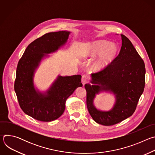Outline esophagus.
<instances>
[{"mask_svg": "<svg viewBox=\"0 0 155 155\" xmlns=\"http://www.w3.org/2000/svg\"><path fill=\"white\" fill-rule=\"evenodd\" d=\"M88 81H89V77L86 75H83L81 78V83H83V84H86Z\"/></svg>", "mask_w": 155, "mask_h": 155, "instance_id": "1", "label": "esophagus"}]
</instances>
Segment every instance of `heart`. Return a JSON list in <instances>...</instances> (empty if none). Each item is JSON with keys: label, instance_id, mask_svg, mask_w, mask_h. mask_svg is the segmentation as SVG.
Returning a JSON list of instances; mask_svg holds the SVG:
<instances>
[{"label": "heart", "instance_id": "heart-1", "mask_svg": "<svg viewBox=\"0 0 155 155\" xmlns=\"http://www.w3.org/2000/svg\"><path fill=\"white\" fill-rule=\"evenodd\" d=\"M118 48L114 43H110L105 40H97L90 43L84 51L86 58H94L91 65V69L95 72H99L111 64L118 54Z\"/></svg>", "mask_w": 155, "mask_h": 155}]
</instances>
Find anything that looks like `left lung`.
<instances>
[{
	"instance_id": "left-lung-1",
	"label": "left lung",
	"mask_w": 155,
	"mask_h": 155,
	"mask_svg": "<svg viewBox=\"0 0 155 155\" xmlns=\"http://www.w3.org/2000/svg\"><path fill=\"white\" fill-rule=\"evenodd\" d=\"M121 37L119 54L104 69L91 74L93 85H84L88 112L96 123L104 126L114 125L133 114L145 87L144 62L131 41L123 34ZM103 91L116 96V104L109 111H101L94 105L95 94Z\"/></svg>"
}]
</instances>
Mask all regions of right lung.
<instances>
[{"instance_id": "1", "label": "right lung", "mask_w": 155, "mask_h": 155, "mask_svg": "<svg viewBox=\"0 0 155 155\" xmlns=\"http://www.w3.org/2000/svg\"><path fill=\"white\" fill-rule=\"evenodd\" d=\"M71 32L63 31L45 34L31 43L19 59L15 81L20 107L28 115L48 122L58 119L64 113L65 101L78 87L83 86L81 76L58 75L49 89L44 93L35 90L34 76L44 57L56 51L67 43Z\"/></svg>"}]
</instances>
